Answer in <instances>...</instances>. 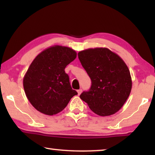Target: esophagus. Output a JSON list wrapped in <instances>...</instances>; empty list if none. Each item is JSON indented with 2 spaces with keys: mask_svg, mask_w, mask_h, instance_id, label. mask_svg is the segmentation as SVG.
<instances>
[{
  "mask_svg": "<svg viewBox=\"0 0 155 155\" xmlns=\"http://www.w3.org/2000/svg\"><path fill=\"white\" fill-rule=\"evenodd\" d=\"M81 92H82V90H81V89H80V90H77L78 95H80V94H81Z\"/></svg>",
  "mask_w": 155,
  "mask_h": 155,
  "instance_id": "34e87169",
  "label": "esophagus"
}]
</instances>
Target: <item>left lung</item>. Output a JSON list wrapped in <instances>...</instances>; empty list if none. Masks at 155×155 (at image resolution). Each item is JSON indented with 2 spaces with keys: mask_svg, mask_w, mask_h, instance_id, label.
<instances>
[{
  "mask_svg": "<svg viewBox=\"0 0 155 155\" xmlns=\"http://www.w3.org/2000/svg\"><path fill=\"white\" fill-rule=\"evenodd\" d=\"M91 86L80 98L96 114L109 116L122 108L130 95L132 79L127 64L107 48H88L78 53Z\"/></svg>",
  "mask_w": 155,
  "mask_h": 155,
  "instance_id": "obj_1",
  "label": "left lung"
}]
</instances>
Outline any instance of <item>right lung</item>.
<instances>
[{
    "mask_svg": "<svg viewBox=\"0 0 155 155\" xmlns=\"http://www.w3.org/2000/svg\"><path fill=\"white\" fill-rule=\"evenodd\" d=\"M76 57L77 52L72 48L54 45L33 59L23 78V87L28 100L38 111L57 114L77 95L65 72V67Z\"/></svg>",
    "mask_w": 155,
    "mask_h": 155,
    "instance_id": "add662e5",
    "label": "right lung"
}]
</instances>
